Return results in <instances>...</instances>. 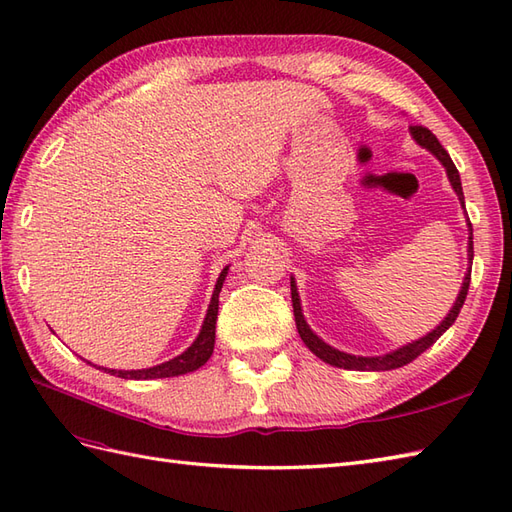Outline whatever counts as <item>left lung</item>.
<instances>
[{
	"mask_svg": "<svg viewBox=\"0 0 512 512\" xmlns=\"http://www.w3.org/2000/svg\"><path fill=\"white\" fill-rule=\"evenodd\" d=\"M413 140L419 144V147H424L426 151H430L432 155L437 157L441 162V166L445 168V173H448L450 179V186L456 192L458 201H461V207L465 209V196H463V186H461V175H458V170L452 162V157L448 155L441 147V142L437 140V136L432 134L430 129L422 127V125H411L409 127ZM467 231H469V238H467V272H465V279L461 285V292H458L454 305L450 309L448 316H445L439 326H435L430 333H426L424 337L415 339L411 344H404L396 350L385 352V355H378V357H357V355H350V352L344 350H337L333 346H329L324 342L322 337H318L316 333L311 331V326L307 324L305 316H303V307H300V296H298V287L294 277H290L292 283V305H294V318H296V329L300 339H303L305 346L316 355L318 359H322L324 363L335 365V368H344V370H359V372H385V370H396L402 368V365L411 363L413 359H417L422 355L424 350H428L432 344L437 342V339L450 329L454 324V320L458 318V313H461L463 305H465V298H467V290H469V281H471V264H474V229H471V222L467 218Z\"/></svg>",
	"mask_w": 512,
	"mask_h": 512,
	"instance_id": "8db88e82",
	"label": "left lung"
}]
</instances>
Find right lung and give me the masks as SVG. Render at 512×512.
<instances>
[{"instance_id":"1","label":"right lung","mask_w":512,"mask_h":512,"mask_svg":"<svg viewBox=\"0 0 512 512\" xmlns=\"http://www.w3.org/2000/svg\"><path fill=\"white\" fill-rule=\"evenodd\" d=\"M229 266L222 268L220 277L216 281L212 300H209V307L205 313V320L199 335H196L194 342L190 344L188 350H183L181 355L175 359L164 361L160 365H153V368H144V370H110V368H99L103 372H108L112 376L119 378H129V381H151V378H170V376H181L199 370L201 365L207 363V359L212 357L214 352V342H216V320H218V296L222 290V283L227 279Z\"/></svg>"}]
</instances>
